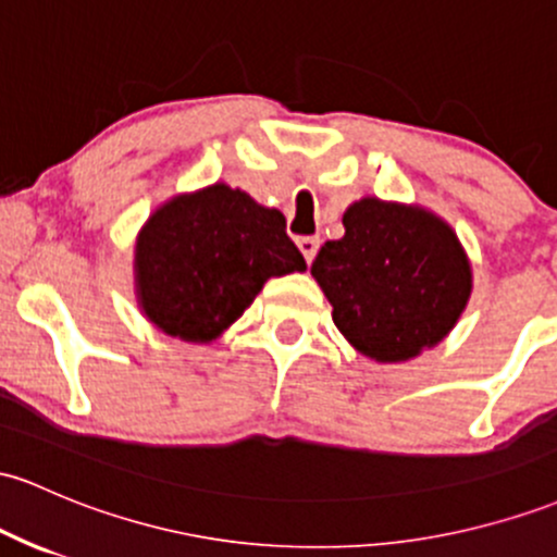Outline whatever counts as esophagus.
I'll list each match as a JSON object with an SVG mask.
<instances>
[{"label":"esophagus","instance_id":"34e87169","mask_svg":"<svg viewBox=\"0 0 557 557\" xmlns=\"http://www.w3.org/2000/svg\"><path fill=\"white\" fill-rule=\"evenodd\" d=\"M298 248H301V253H304V259H307V264H311V261H314V256H317V250H320V237H298Z\"/></svg>","mask_w":557,"mask_h":557}]
</instances>
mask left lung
Instances as JSON below:
<instances>
[{
    "label": "left lung",
    "mask_w": 557,
    "mask_h": 557,
    "mask_svg": "<svg viewBox=\"0 0 557 557\" xmlns=\"http://www.w3.org/2000/svg\"><path fill=\"white\" fill-rule=\"evenodd\" d=\"M311 274L346 341L377 362H405L455 327L470 296V264L442 219L364 198L344 213Z\"/></svg>",
    "instance_id": "left-lung-1"
}]
</instances>
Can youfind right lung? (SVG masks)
<instances>
[{
    "label": "right lung",
    "mask_w": 557,
    "mask_h": 557,
    "mask_svg": "<svg viewBox=\"0 0 557 557\" xmlns=\"http://www.w3.org/2000/svg\"><path fill=\"white\" fill-rule=\"evenodd\" d=\"M304 269L283 213L227 185L174 198L152 213L137 243L145 314L195 344L230 327L269 277Z\"/></svg>",
    "instance_id": "right-lung-1"
}]
</instances>
